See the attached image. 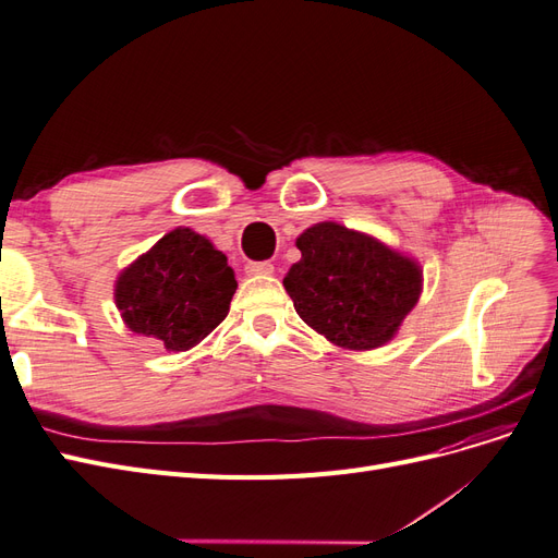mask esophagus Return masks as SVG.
<instances>
[{
  "label": "esophagus",
  "instance_id": "esophagus-1",
  "mask_svg": "<svg viewBox=\"0 0 558 558\" xmlns=\"http://www.w3.org/2000/svg\"><path fill=\"white\" fill-rule=\"evenodd\" d=\"M246 272L256 275V277H267V275L275 272V265L267 263V260H253V263H246Z\"/></svg>",
  "mask_w": 558,
  "mask_h": 558
}]
</instances>
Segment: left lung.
Here are the masks:
<instances>
[{
  "instance_id": "left-lung-1",
  "label": "left lung",
  "mask_w": 558,
  "mask_h": 558,
  "mask_svg": "<svg viewBox=\"0 0 558 558\" xmlns=\"http://www.w3.org/2000/svg\"><path fill=\"white\" fill-rule=\"evenodd\" d=\"M295 246L302 258L283 289L310 328L351 351L393 340L424 286L416 260L332 221L307 228Z\"/></svg>"
}]
</instances>
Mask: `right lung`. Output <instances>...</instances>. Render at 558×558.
Here are the masks:
<instances>
[{"mask_svg": "<svg viewBox=\"0 0 558 558\" xmlns=\"http://www.w3.org/2000/svg\"><path fill=\"white\" fill-rule=\"evenodd\" d=\"M234 291L226 253L195 230L177 228L118 275L113 298L132 332L177 353L221 324Z\"/></svg>", "mask_w": 558, "mask_h": 558, "instance_id": "right-lung-1", "label": "right lung"}]
</instances>
